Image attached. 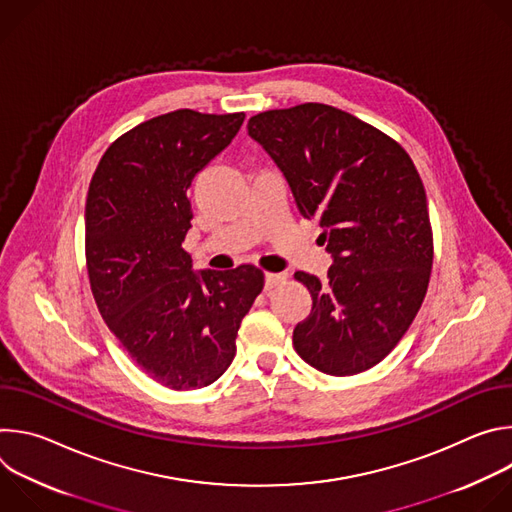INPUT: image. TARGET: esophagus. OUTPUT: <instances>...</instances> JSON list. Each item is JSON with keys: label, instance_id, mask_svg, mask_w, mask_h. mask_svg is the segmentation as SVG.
I'll return each mask as SVG.
<instances>
[{"label": "esophagus", "instance_id": "obj_1", "mask_svg": "<svg viewBox=\"0 0 512 512\" xmlns=\"http://www.w3.org/2000/svg\"><path fill=\"white\" fill-rule=\"evenodd\" d=\"M285 279V273H265V287L273 289L275 285H279Z\"/></svg>", "mask_w": 512, "mask_h": 512}]
</instances>
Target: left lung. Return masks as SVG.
<instances>
[{
    "label": "left lung",
    "mask_w": 512,
    "mask_h": 512,
    "mask_svg": "<svg viewBox=\"0 0 512 512\" xmlns=\"http://www.w3.org/2000/svg\"><path fill=\"white\" fill-rule=\"evenodd\" d=\"M304 218L320 221L328 277L296 271L312 294L294 346L310 367L348 377L381 362L425 298L433 239L423 182L397 141L322 103L249 119Z\"/></svg>",
    "instance_id": "8db88e82"
}]
</instances>
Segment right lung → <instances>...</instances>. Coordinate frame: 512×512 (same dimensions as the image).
<instances>
[{"mask_svg":"<svg viewBox=\"0 0 512 512\" xmlns=\"http://www.w3.org/2000/svg\"><path fill=\"white\" fill-rule=\"evenodd\" d=\"M245 113L178 109L121 135L101 158L85 206L87 269L97 308L137 367L164 387L202 389L235 358L237 332L263 271H194L188 188Z\"/></svg>","mask_w":512,"mask_h":512,"instance_id":"obj_1","label":"right lung"}]
</instances>
